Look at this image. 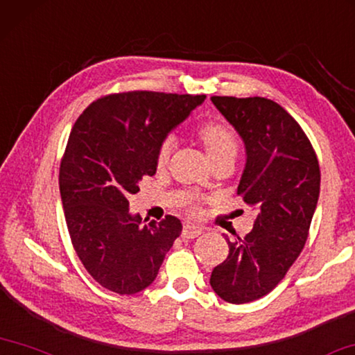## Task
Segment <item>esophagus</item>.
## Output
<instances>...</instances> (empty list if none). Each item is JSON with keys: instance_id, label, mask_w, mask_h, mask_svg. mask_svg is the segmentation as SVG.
I'll list each match as a JSON object with an SVG mask.
<instances>
[{"instance_id": "34e87169", "label": "esophagus", "mask_w": 355, "mask_h": 355, "mask_svg": "<svg viewBox=\"0 0 355 355\" xmlns=\"http://www.w3.org/2000/svg\"><path fill=\"white\" fill-rule=\"evenodd\" d=\"M202 234V229L196 227V226H184L182 230V239L183 240H193L196 237H199Z\"/></svg>"}]
</instances>
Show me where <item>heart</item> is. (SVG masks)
<instances>
[{"label":"heart","mask_w":355,"mask_h":355,"mask_svg":"<svg viewBox=\"0 0 355 355\" xmlns=\"http://www.w3.org/2000/svg\"><path fill=\"white\" fill-rule=\"evenodd\" d=\"M194 137L198 140L199 145L204 150V153L207 155L208 161L216 162L219 159H226V157H232L235 159L239 151V140L235 132L232 131V128L226 125L224 121L219 120H210L202 123L200 126L196 128L194 131ZM168 156H171V144L164 142L156 151V167L157 168H164L168 162ZM184 208H187L189 215H199L200 213V204L199 200L191 199L188 202H184Z\"/></svg>","instance_id":"obj_1"}]
</instances>
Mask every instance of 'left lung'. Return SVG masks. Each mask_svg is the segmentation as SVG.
I'll return each mask as SVG.
<instances>
[{
	"mask_svg": "<svg viewBox=\"0 0 355 355\" xmlns=\"http://www.w3.org/2000/svg\"><path fill=\"white\" fill-rule=\"evenodd\" d=\"M241 136L246 166L237 194L256 210L243 239L227 240L226 261L210 284L224 302L248 303L286 277L306 243L320 188L319 161L302 126L267 98L211 96Z\"/></svg>",
	"mask_w": 355,
	"mask_h": 355,
	"instance_id": "left-lung-1",
	"label": "left lung"
}]
</instances>
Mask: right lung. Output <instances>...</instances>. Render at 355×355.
<instances>
[{
	"label": "right lung",
	"mask_w": 355,
	"mask_h": 355,
	"mask_svg": "<svg viewBox=\"0 0 355 355\" xmlns=\"http://www.w3.org/2000/svg\"><path fill=\"white\" fill-rule=\"evenodd\" d=\"M205 94L112 93L93 101L67 139L60 164V193L72 246L103 288L131 295L153 283L164 256L182 234L167 215L140 224L129 194L156 172V151L172 128Z\"/></svg>",
	"instance_id": "obj_1"
}]
</instances>
